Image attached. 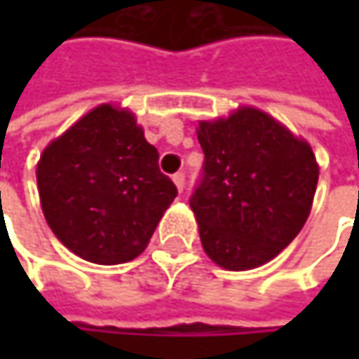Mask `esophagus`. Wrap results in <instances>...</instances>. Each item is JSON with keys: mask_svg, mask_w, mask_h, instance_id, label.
<instances>
[{"mask_svg": "<svg viewBox=\"0 0 359 359\" xmlns=\"http://www.w3.org/2000/svg\"><path fill=\"white\" fill-rule=\"evenodd\" d=\"M172 180H175V184H177V189H179V191L184 189V172H177V175H172Z\"/></svg>", "mask_w": 359, "mask_h": 359, "instance_id": "obj_1", "label": "esophagus"}]
</instances>
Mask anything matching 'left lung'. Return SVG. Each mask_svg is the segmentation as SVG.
<instances>
[{
	"label": "left lung",
	"instance_id": "obj_1",
	"mask_svg": "<svg viewBox=\"0 0 359 359\" xmlns=\"http://www.w3.org/2000/svg\"><path fill=\"white\" fill-rule=\"evenodd\" d=\"M197 139L205 158L189 203L203 250L226 270L266 264L310 216L318 184L312 147L253 108L199 122Z\"/></svg>",
	"mask_w": 359,
	"mask_h": 359
}]
</instances>
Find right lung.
I'll list each match as a JSON object with an SVG mask.
<instances>
[{
  "instance_id": "obj_1",
  "label": "right lung",
  "mask_w": 359,
  "mask_h": 359,
  "mask_svg": "<svg viewBox=\"0 0 359 359\" xmlns=\"http://www.w3.org/2000/svg\"><path fill=\"white\" fill-rule=\"evenodd\" d=\"M135 116L104 104L45 147L36 184L53 235L93 264H120L147 248L177 187Z\"/></svg>"
}]
</instances>
